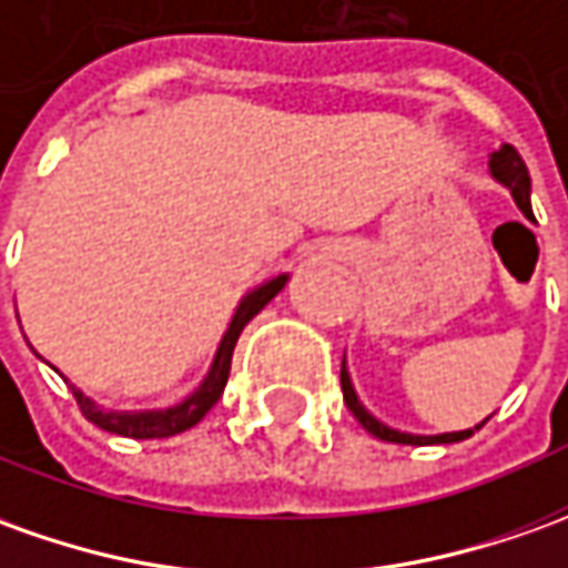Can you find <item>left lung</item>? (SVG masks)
<instances>
[{
  "instance_id": "8db88e82",
  "label": "left lung",
  "mask_w": 568,
  "mask_h": 568,
  "mask_svg": "<svg viewBox=\"0 0 568 568\" xmlns=\"http://www.w3.org/2000/svg\"><path fill=\"white\" fill-rule=\"evenodd\" d=\"M488 170H491V175L498 179L500 185L510 187V194H514L516 206L523 210V216L526 219H535L531 216V179H529V170H526V163H523V158L516 154V148H510V144H504L500 151H495L491 154V160H488ZM339 386H343V402L349 405V410L355 414V420L365 426L371 436H377V439L383 442H396V445H448V442H464L470 439L473 429H479V426H473V429H460V433H442V436H414V433H398V429H393V426L381 424L374 414H367V408L358 402V396H355V386H352L349 381V371H346V362H343V367H339Z\"/></svg>"
}]
</instances>
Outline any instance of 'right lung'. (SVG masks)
Listing matches in <instances>:
<instances>
[{
  "label": "right lung",
  "mask_w": 568,
  "mask_h": 568,
  "mask_svg": "<svg viewBox=\"0 0 568 568\" xmlns=\"http://www.w3.org/2000/svg\"><path fill=\"white\" fill-rule=\"evenodd\" d=\"M284 284H287V275H277L272 277V281H265L256 291L246 293L244 300H241V306H237V312H234L229 331L222 336V343H219L210 374L203 377L201 386H197L185 402H179V405H172V408L163 410H104L98 408L89 396H82L77 386H70V389H73V398H77V405H80L82 410V417L92 420L95 426H101V429H108V433L129 436V439H170V436H179V433H185V429H191L194 424H201L203 414L222 398V389H225V383H229V371H232V355L234 346H237V336H241V331H244L246 322H250L253 315H260L262 308L275 300Z\"/></svg>",
  "instance_id": "right-lung-1"
}]
</instances>
